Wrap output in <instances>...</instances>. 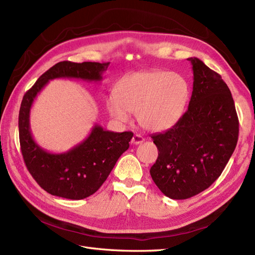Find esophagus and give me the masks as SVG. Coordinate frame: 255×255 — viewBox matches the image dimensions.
I'll return each instance as SVG.
<instances>
[{
	"label": "esophagus",
	"mask_w": 255,
	"mask_h": 255,
	"mask_svg": "<svg viewBox=\"0 0 255 255\" xmlns=\"http://www.w3.org/2000/svg\"><path fill=\"white\" fill-rule=\"evenodd\" d=\"M144 141V138L141 136V134H138L136 133L131 139V143L132 144H139V143H142Z\"/></svg>",
	"instance_id": "obj_1"
}]
</instances>
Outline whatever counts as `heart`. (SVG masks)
<instances>
[{
	"label": "heart",
	"mask_w": 255,
	"mask_h": 255,
	"mask_svg": "<svg viewBox=\"0 0 255 255\" xmlns=\"http://www.w3.org/2000/svg\"><path fill=\"white\" fill-rule=\"evenodd\" d=\"M189 86L185 78L163 70H142L126 74L115 84L106 110L119 122L136 114L138 124L149 131L174 126L185 111Z\"/></svg>",
	"instance_id": "b5f03b06"
}]
</instances>
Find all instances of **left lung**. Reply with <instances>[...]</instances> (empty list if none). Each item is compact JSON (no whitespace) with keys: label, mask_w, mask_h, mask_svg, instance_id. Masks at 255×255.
Here are the masks:
<instances>
[{"label":"left lung","mask_w":255,"mask_h":255,"mask_svg":"<svg viewBox=\"0 0 255 255\" xmlns=\"http://www.w3.org/2000/svg\"><path fill=\"white\" fill-rule=\"evenodd\" d=\"M187 111L169 130L151 136L159 150L150 174L172 199L205 191L223 173L239 136V119L228 85L198 58Z\"/></svg>","instance_id":"obj_1"}]
</instances>
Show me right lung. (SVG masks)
I'll use <instances>...</instances> for the list:
<instances>
[{"instance_id": "1", "label": "right lung", "mask_w": 255, "mask_h": 255, "mask_svg": "<svg viewBox=\"0 0 255 255\" xmlns=\"http://www.w3.org/2000/svg\"><path fill=\"white\" fill-rule=\"evenodd\" d=\"M110 62H58L25 93L18 115L19 142L23 159L31 176L47 193L68 199L93 195L106 181L117 160L129 148L131 131L114 132L95 125L89 137L63 153H50L31 136L30 108L37 94L53 79H82L99 82Z\"/></svg>"}]
</instances>
